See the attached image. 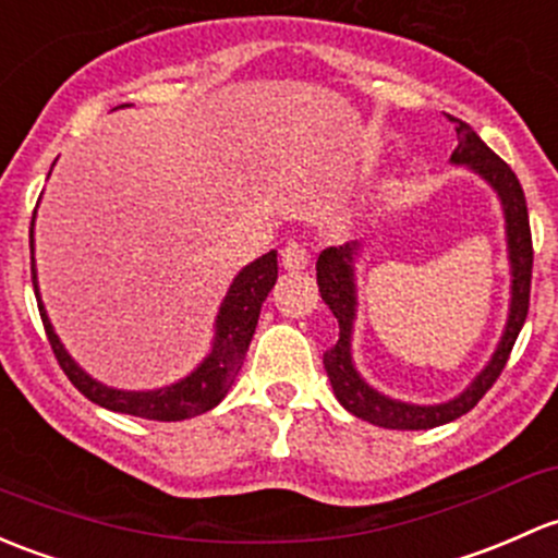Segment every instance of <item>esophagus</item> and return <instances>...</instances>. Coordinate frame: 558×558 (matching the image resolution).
Returning <instances> with one entry per match:
<instances>
[{
	"instance_id": "34e87169",
	"label": "esophagus",
	"mask_w": 558,
	"mask_h": 558,
	"mask_svg": "<svg viewBox=\"0 0 558 558\" xmlns=\"http://www.w3.org/2000/svg\"><path fill=\"white\" fill-rule=\"evenodd\" d=\"M280 262H283L286 269H304L310 264V254L299 240H289L280 251Z\"/></svg>"
}]
</instances>
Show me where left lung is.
<instances>
[{"label": "left lung", "mask_w": 558, "mask_h": 558, "mask_svg": "<svg viewBox=\"0 0 558 558\" xmlns=\"http://www.w3.org/2000/svg\"><path fill=\"white\" fill-rule=\"evenodd\" d=\"M454 120V117H449ZM451 162L457 166L473 168L478 175H484L497 190L506 210V230H508V251H511V269H513V296H511V315H508L506 333H502L497 353L492 355L489 366L473 379L462 396L454 401L438 403V407H414V403L392 401L374 387H368L357 377L353 357H350V331H353L355 318V283H353V254H357L361 243L339 245V248L320 251L318 264V289L333 318L339 320V339L333 348L324 353V366L328 379H331L333 396L339 398L348 412L355 417L372 422L379 427H392V430H427V427L447 425V422L462 417L486 396L497 377L506 368L511 350L519 339L521 326H524L526 313H530V289H532V232H530V214H526L524 190L519 179L511 171L506 160L495 155L478 133L468 122L457 120V149L451 151Z\"/></svg>", "instance_id": "1"}]
</instances>
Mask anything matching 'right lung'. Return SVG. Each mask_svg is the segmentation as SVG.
I'll return each instance as SVG.
<instances>
[{"label":"right lung","mask_w":558,"mask_h":558,"mask_svg":"<svg viewBox=\"0 0 558 558\" xmlns=\"http://www.w3.org/2000/svg\"><path fill=\"white\" fill-rule=\"evenodd\" d=\"M28 238H32V283L34 294H37L39 315H43L47 342H50L58 366L63 368L69 383L77 387L82 396L90 398L98 407L111 409V412L133 414V417L157 422L197 417V414L214 409L216 403L227 396V390H230V385L234 383V374L240 372L243 357L248 353L251 337H254L256 324H259L262 302L267 299L275 280H278V254H275V251L264 254L262 259L251 262L248 267L234 278V283L225 296V304H221L219 310V318H216L214 350H210V355L205 357L190 377H184L175 385L160 387V390L125 392L87 377L77 363L69 357L63 344L58 342L56 331H52L50 320H47L43 302H39L37 269H34V232L28 234Z\"/></svg>","instance_id":"add662e5"}]
</instances>
